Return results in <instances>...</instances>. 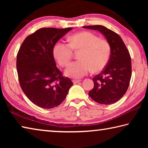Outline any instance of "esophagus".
Here are the masks:
<instances>
[{
    "label": "esophagus",
    "mask_w": 148,
    "mask_h": 148,
    "mask_svg": "<svg viewBox=\"0 0 148 148\" xmlns=\"http://www.w3.org/2000/svg\"><path fill=\"white\" fill-rule=\"evenodd\" d=\"M79 82H80V80H73V81H72V82H73L74 84H76L79 83Z\"/></svg>",
    "instance_id": "esophagus-1"
}]
</instances>
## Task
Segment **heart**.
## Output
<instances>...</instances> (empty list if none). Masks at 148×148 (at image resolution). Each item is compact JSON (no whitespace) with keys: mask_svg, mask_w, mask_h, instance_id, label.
I'll use <instances>...</instances> for the list:
<instances>
[{"mask_svg":"<svg viewBox=\"0 0 148 148\" xmlns=\"http://www.w3.org/2000/svg\"><path fill=\"white\" fill-rule=\"evenodd\" d=\"M74 50L82 51L79 61H74L65 70V75L78 79L92 71L99 72L106 66L109 61L111 47L106 40L101 39L91 32L84 31L74 34L70 38V44L58 42L53 47V56L61 66L69 63Z\"/></svg>","mask_w":148,"mask_h":148,"instance_id":"b5f03b06","label":"heart"}]
</instances>
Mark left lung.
Masks as SVG:
<instances>
[{
  "mask_svg": "<svg viewBox=\"0 0 148 148\" xmlns=\"http://www.w3.org/2000/svg\"><path fill=\"white\" fill-rule=\"evenodd\" d=\"M102 34L109 42L111 54L106 66L93 77L94 87L89 95L102 104H114L121 99L128 89L132 69L129 52L119 35L102 25L85 26Z\"/></svg>",
  "mask_w": 148,
  "mask_h": 148,
  "instance_id": "obj_1",
  "label": "left lung"
}]
</instances>
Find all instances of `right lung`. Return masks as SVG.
<instances>
[{
	"label": "right lung",
	"instance_id": "add662e5",
	"mask_svg": "<svg viewBox=\"0 0 148 148\" xmlns=\"http://www.w3.org/2000/svg\"><path fill=\"white\" fill-rule=\"evenodd\" d=\"M72 28H42L25 39L17 56L20 86L32 103L42 108L56 107L73 83L57 68L53 47Z\"/></svg>",
	"mask_w": 148,
	"mask_h": 148
}]
</instances>
